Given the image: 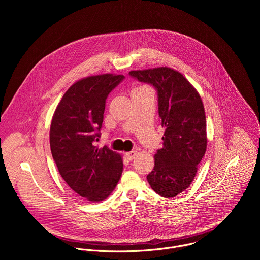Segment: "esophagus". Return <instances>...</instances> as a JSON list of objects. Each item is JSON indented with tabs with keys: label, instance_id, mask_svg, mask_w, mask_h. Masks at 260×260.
<instances>
[{
	"label": "esophagus",
	"instance_id": "esophagus-1",
	"mask_svg": "<svg viewBox=\"0 0 260 260\" xmlns=\"http://www.w3.org/2000/svg\"><path fill=\"white\" fill-rule=\"evenodd\" d=\"M136 156H137V152H136V151H131V152H126V153H125V157H126L128 160H133Z\"/></svg>",
	"mask_w": 260,
	"mask_h": 260
}]
</instances>
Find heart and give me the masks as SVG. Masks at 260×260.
<instances>
[{"label":"heart","mask_w":260,"mask_h":260,"mask_svg":"<svg viewBox=\"0 0 260 260\" xmlns=\"http://www.w3.org/2000/svg\"><path fill=\"white\" fill-rule=\"evenodd\" d=\"M147 86H140V87H136V88H134L133 90H137V89H142V88H146Z\"/></svg>","instance_id":"1"}]
</instances>
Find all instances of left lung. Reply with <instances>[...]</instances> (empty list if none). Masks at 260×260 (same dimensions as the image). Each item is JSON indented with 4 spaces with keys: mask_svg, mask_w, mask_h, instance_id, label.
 Segmentation results:
<instances>
[{
    "mask_svg": "<svg viewBox=\"0 0 260 260\" xmlns=\"http://www.w3.org/2000/svg\"><path fill=\"white\" fill-rule=\"evenodd\" d=\"M129 75L155 87L164 126L162 148L154 155L147 180L161 197L173 198L190 186L207 149L205 108L200 93L178 71L160 67L131 71Z\"/></svg>",
    "mask_w": 260,
    "mask_h": 260,
    "instance_id": "1",
    "label": "left lung"
}]
</instances>
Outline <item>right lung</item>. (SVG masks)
<instances>
[{
	"label": "right lung",
	"mask_w": 260,
	"mask_h": 260,
	"mask_svg": "<svg viewBox=\"0 0 260 260\" xmlns=\"http://www.w3.org/2000/svg\"><path fill=\"white\" fill-rule=\"evenodd\" d=\"M123 75L103 74L74 83L63 94L50 125V149L58 172L72 190L88 202L108 198L121 177V156L95 146L106 99Z\"/></svg>",
	"instance_id": "add662e5"
}]
</instances>
